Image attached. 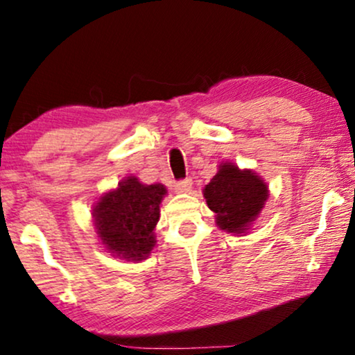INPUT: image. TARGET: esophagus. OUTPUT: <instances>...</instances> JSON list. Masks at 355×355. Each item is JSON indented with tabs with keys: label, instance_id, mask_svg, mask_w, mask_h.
<instances>
[{
	"label": "esophagus",
	"instance_id": "34e87169",
	"mask_svg": "<svg viewBox=\"0 0 355 355\" xmlns=\"http://www.w3.org/2000/svg\"><path fill=\"white\" fill-rule=\"evenodd\" d=\"M191 187H193L191 178H185V180L178 182L177 185H175V190H177L178 193H188L191 190Z\"/></svg>",
	"mask_w": 355,
	"mask_h": 355
}]
</instances>
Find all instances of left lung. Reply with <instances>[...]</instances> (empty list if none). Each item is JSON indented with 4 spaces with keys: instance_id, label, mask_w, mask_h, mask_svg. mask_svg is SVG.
Returning <instances> with one entry per match:
<instances>
[{
    "instance_id": "left-lung-1",
    "label": "left lung",
    "mask_w": 355,
    "mask_h": 355,
    "mask_svg": "<svg viewBox=\"0 0 355 355\" xmlns=\"http://www.w3.org/2000/svg\"><path fill=\"white\" fill-rule=\"evenodd\" d=\"M207 207L216 212V225L232 235H247L269 198L268 183L250 168L222 162L202 188Z\"/></svg>"
}]
</instances>
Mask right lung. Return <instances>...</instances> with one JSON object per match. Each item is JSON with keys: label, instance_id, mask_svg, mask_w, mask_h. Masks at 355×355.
Returning <instances> with one entry per match:
<instances>
[{"label": "right lung", "instance_id": "add662e5", "mask_svg": "<svg viewBox=\"0 0 355 355\" xmlns=\"http://www.w3.org/2000/svg\"><path fill=\"white\" fill-rule=\"evenodd\" d=\"M165 195L167 188L162 183L146 185L135 175L102 193L94 202L92 222L103 248L126 261L139 263L149 258L157 243L154 230Z\"/></svg>", "mask_w": 355, "mask_h": 355}]
</instances>
